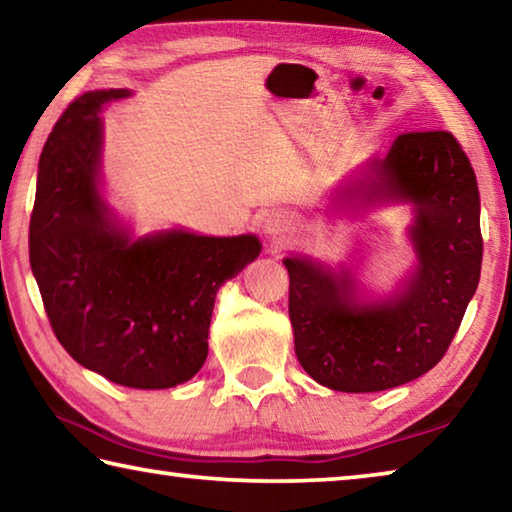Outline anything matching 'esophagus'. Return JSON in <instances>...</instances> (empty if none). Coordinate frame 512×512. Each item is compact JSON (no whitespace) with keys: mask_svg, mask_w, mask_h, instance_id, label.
<instances>
[{"mask_svg":"<svg viewBox=\"0 0 512 512\" xmlns=\"http://www.w3.org/2000/svg\"><path fill=\"white\" fill-rule=\"evenodd\" d=\"M264 228H266V235H271L273 239H282V237L289 235L291 221L284 214H271L266 219Z\"/></svg>","mask_w":512,"mask_h":512,"instance_id":"esophagus-1","label":"esophagus"}]
</instances>
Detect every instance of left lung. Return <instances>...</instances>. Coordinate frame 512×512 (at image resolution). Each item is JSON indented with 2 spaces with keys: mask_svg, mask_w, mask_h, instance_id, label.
<instances>
[{
  "mask_svg": "<svg viewBox=\"0 0 512 512\" xmlns=\"http://www.w3.org/2000/svg\"><path fill=\"white\" fill-rule=\"evenodd\" d=\"M372 171L368 198L415 205L418 268L402 296L361 305L348 273L284 259L296 357L309 377L341 393L386 391L429 372L445 357L481 275L479 187L452 133L397 135Z\"/></svg>",
  "mask_w": 512,
  "mask_h": 512,
  "instance_id": "obj_1",
  "label": "left lung"
}]
</instances>
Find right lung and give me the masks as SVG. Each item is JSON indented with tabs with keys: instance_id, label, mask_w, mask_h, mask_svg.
Masks as SVG:
<instances>
[{
	"instance_id": "obj_1",
	"label": "right lung",
	"mask_w": 512,
	"mask_h": 512,
	"mask_svg": "<svg viewBox=\"0 0 512 512\" xmlns=\"http://www.w3.org/2000/svg\"><path fill=\"white\" fill-rule=\"evenodd\" d=\"M126 90L69 103L38 164L29 223L31 271L56 339L81 366L128 388H171L207 359L221 284L259 255L253 235L167 232L131 241L97 189L101 103Z\"/></svg>"
}]
</instances>
